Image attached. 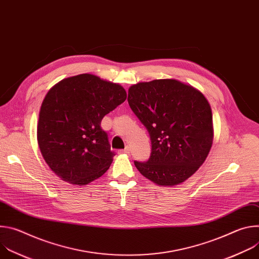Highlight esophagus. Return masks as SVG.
Listing matches in <instances>:
<instances>
[{"label":"esophagus","mask_w":259,"mask_h":259,"mask_svg":"<svg viewBox=\"0 0 259 259\" xmlns=\"http://www.w3.org/2000/svg\"><path fill=\"white\" fill-rule=\"evenodd\" d=\"M130 151H131L130 147H129V146H126L124 150L119 151V154H130Z\"/></svg>","instance_id":"34e87169"}]
</instances>
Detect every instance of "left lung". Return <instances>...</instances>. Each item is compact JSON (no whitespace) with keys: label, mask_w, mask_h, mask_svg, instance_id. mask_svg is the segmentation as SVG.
I'll use <instances>...</instances> for the list:
<instances>
[{"label":"left lung","mask_w":259,"mask_h":259,"mask_svg":"<svg viewBox=\"0 0 259 259\" xmlns=\"http://www.w3.org/2000/svg\"><path fill=\"white\" fill-rule=\"evenodd\" d=\"M128 102L150 133L152 154L134 162L160 187L190 178L205 162L213 142L211 106L197 88L175 79L139 82L128 90Z\"/></svg>","instance_id":"8db88e82"}]
</instances>
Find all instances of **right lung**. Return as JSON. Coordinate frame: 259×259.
I'll return each mask as SVG.
<instances>
[{
  "label": "right lung",
  "mask_w": 259,
  "mask_h": 259,
  "mask_svg": "<svg viewBox=\"0 0 259 259\" xmlns=\"http://www.w3.org/2000/svg\"><path fill=\"white\" fill-rule=\"evenodd\" d=\"M126 98L120 84L91 73L65 78L48 91L36 139L45 162L61 180L86 186L106 172L115 154L100 123Z\"/></svg>",
  "instance_id": "1"
}]
</instances>
